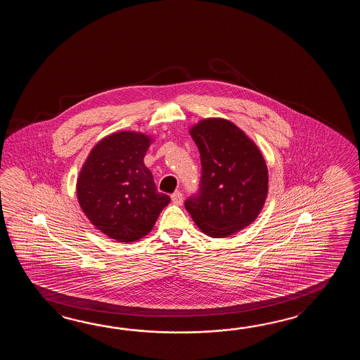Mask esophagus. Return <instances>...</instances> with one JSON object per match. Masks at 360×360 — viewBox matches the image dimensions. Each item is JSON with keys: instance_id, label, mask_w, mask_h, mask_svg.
Here are the masks:
<instances>
[{"instance_id": "1", "label": "esophagus", "mask_w": 360, "mask_h": 360, "mask_svg": "<svg viewBox=\"0 0 360 360\" xmlns=\"http://www.w3.org/2000/svg\"><path fill=\"white\" fill-rule=\"evenodd\" d=\"M171 199H172V202L177 205V206H181L183 205V193L181 191H175L172 195H171Z\"/></svg>"}]
</instances>
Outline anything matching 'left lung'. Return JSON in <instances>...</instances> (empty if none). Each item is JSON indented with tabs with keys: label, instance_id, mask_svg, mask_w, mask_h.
<instances>
[{
	"label": "left lung",
	"instance_id": "1",
	"mask_svg": "<svg viewBox=\"0 0 360 360\" xmlns=\"http://www.w3.org/2000/svg\"><path fill=\"white\" fill-rule=\"evenodd\" d=\"M189 134L200 153L197 197L185 208L206 236L226 238L251 225L268 197L269 172L259 146L225 118H205Z\"/></svg>",
	"mask_w": 360,
	"mask_h": 360
}]
</instances>
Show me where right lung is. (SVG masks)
Listing matches in <instances>:
<instances>
[{
    "label": "right lung",
    "instance_id": "right-lung-1",
    "mask_svg": "<svg viewBox=\"0 0 360 360\" xmlns=\"http://www.w3.org/2000/svg\"><path fill=\"white\" fill-rule=\"evenodd\" d=\"M153 141L144 132H113L92 148L77 177V199L86 217L117 242L146 237L171 200L158 193L144 165Z\"/></svg>",
    "mask_w": 360,
    "mask_h": 360
}]
</instances>
